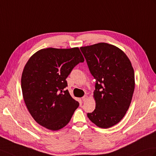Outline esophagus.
I'll list each match as a JSON object with an SVG mask.
<instances>
[{
    "label": "esophagus",
    "instance_id": "34e87169",
    "mask_svg": "<svg viewBox=\"0 0 156 156\" xmlns=\"http://www.w3.org/2000/svg\"><path fill=\"white\" fill-rule=\"evenodd\" d=\"M82 99L83 101H86L87 99H88V96H86V95L84 96L82 98Z\"/></svg>",
    "mask_w": 156,
    "mask_h": 156
}]
</instances>
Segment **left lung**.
<instances>
[{"label":"left lung","instance_id":"8db88e82","mask_svg":"<svg viewBox=\"0 0 156 156\" xmlns=\"http://www.w3.org/2000/svg\"><path fill=\"white\" fill-rule=\"evenodd\" d=\"M90 73L96 80V108L87 115L99 128H109L124 118L135 88L134 71L126 54L105 42L82 46Z\"/></svg>","mask_w":156,"mask_h":156}]
</instances>
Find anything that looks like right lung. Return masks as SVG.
I'll return each mask as SVG.
<instances>
[{"instance_id": "add662e5", "label": "right lung", "mask_w": 156, "mask_h": 156, "mask_svg": "<svg viewBox=\"0 0 156 156\" xmlns=\"http://www.w3.org/2000/svg\"><path fill=\"white\" fill-rule=\"evenodd\" d=\"M84 61L78 47L41 49L29 58L22 74L21 88L27 109L38 124L53 131L68 124L79 103L64 90L66 79Z\"/></svg>"}]
</instances>
